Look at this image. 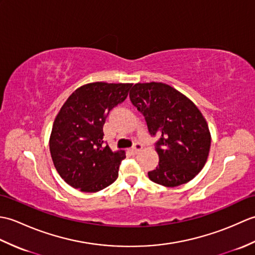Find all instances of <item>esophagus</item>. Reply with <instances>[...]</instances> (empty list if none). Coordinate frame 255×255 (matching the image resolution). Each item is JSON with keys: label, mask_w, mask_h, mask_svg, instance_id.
<instances>
[{"label": "esophagus", "mask_w": 255, "mask_h": 255, "mask_svg": "<svg viewBox=\"0 0 255 255\" xmlns=\"http://www.w3.org/2000/svg\"><path fill=\"white\" fill-rule=\"evenodd\" d=\"M141 149H142V145L141 144H140V143H134L133 147H131L130 149H128V151H129V153H131V154H137Z\"/></svg>", "instance_id": "obj_1"}]
</instances>
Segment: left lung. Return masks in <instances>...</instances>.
<instances>
[{
    "instance_id": "1",
    "label": "left lung",
    "mask_w": 255,
    "mask_h": 255,
    "mask_svg": "<svg viewBox=\"0 0 255 255\" xmlns=\"http://www.w3.org/2000/svg\"><path fill=\"white\" fill-rule=\"evenodd\" d=\"M142 114L151 136H158L159 165L148 172L152 182L166 187L185 184L202 171L210 149V132L194 103L172 86L137 83L129 93Z\"/></svg>"
}]
</instances>
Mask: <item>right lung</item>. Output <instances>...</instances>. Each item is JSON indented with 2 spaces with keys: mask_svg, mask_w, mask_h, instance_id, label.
Segmentation results:
<instances>
[{
  "mask_svg": "<svg viewBox=\"0 0 255 255\" xmlns=\"http://www.w3.org/2000/svg\"><path fill=\"white\" fill-rule=\"evenodd\" d=\"M131 83L95 82L81 86L69 96L53 123L50 154L64 182L81 192L95 193L111 185L126 158L104 144L106 117L127 99Z\"/></svg>",
  "mask_w": 255,
  "mask_h": 255,
  "instance_id": "right-lung-1",
  "label": "right lung"
}]
</instances>
